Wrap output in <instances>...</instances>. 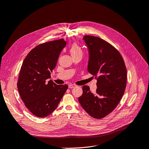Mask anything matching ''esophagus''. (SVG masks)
<instances>
[{"label":"esophagus","mask_w":149,"mask_h":149,"mask_svg":"<svg viewBox=\"0 0 149 149\" xmlns=\"http://www.w3.org/2000/svg\"><path fill=\"white\" fill-rule=\"evenodd\" d=\"M68 86H69V88H73L76 86V85L74 84H69Z\"/></svg>","instance_id":"34e87169"}]
</instances>
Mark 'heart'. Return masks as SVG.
Segmentation results:
<instances>
[{
	"instance_id": "1",
	"label": "heart",
	"mask_w": 149,
	"mask_h": 149,
	"mask_svg": "<svg viewBox=\"0 0 149 149\" xmlns=\"http://www.w3.org/2000/svg\"><path fill=\"white\" fill-rule=\"evenodd\" d=\"M70 53L72 56L78 54H82V49L78 44L74 43L70 48Z\"/></svg>"
}]
</instances>
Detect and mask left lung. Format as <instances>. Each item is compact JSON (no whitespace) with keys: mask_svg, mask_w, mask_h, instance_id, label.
<instances>
[{"mask_svg":"<svg viewBox=\"0 0 149 149\" xmlns=\"http://www.w3.org/2000/svg\"><path fill=\"white\" fill-rule=\"evenodd\" d=\"M83 39L89 52L88 71L97 77V88L93 93L84 85L79 101L90 116L100 119L112 112L123 96L127 72L122 55L109 43L91 36Z\"/></svg>","mask_w":149,"mask_h":149,"instance_id":"8db88e82","label":"left lung"}]
</instances>
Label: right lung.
<instances>
[{"label": "right lung", "mask_w": 149, "mask_h": 149, "mask_svg": "<svg viewBox=\"0 0 149 149\" xmlns=\"http://www.w3.org/2000/svg\"><path fill=\"white\" fill-rule=\"evenodd\" d=\"M65 45L63 38L40 44L27 54L22 64L18 90L25 106L37 117L51 114L68 88L67 85H58L48 80Z\"/></svg>", "instance_id": "1"}]
</instances>
